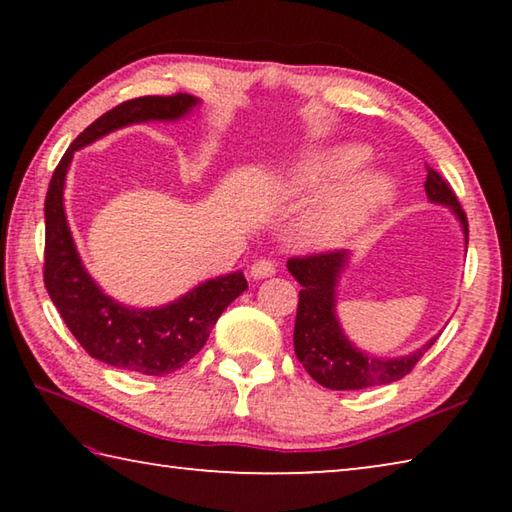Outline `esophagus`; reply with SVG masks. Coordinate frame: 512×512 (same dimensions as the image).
<instances>
[{
	"mask_svg": "<svg viewBox=\"0 0 512 512\" xmlns=\"http://www.w3.org/2000/svg\"><path fill=\"white\" fill-rule=\"evenodd\" d=\"M271 275H275V264L271 259H257V262L250 266V277H253V280H264V277Z\"/></svg>",
	"mask_w": 512,
	"mask_h": 512,
	"instance_id": "esophagus-1",
	"label": "esophagus"
}]
</instances>
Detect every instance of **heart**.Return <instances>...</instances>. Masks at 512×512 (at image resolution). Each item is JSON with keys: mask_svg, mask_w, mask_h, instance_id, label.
Returning <instances> with one entry per match:
<instances>
[{"mask_svg": "<svg viewBox=\"0 0 512 512\" xmlns=\"http://www.w3.org/2000/svg\"><path fill=\"white\" fill-rule=\"evenodd\" d=\"M370 160L361 144H341L311 153L284 173L289 192H318L342 183ZM350 178V177H349ZM351 179V178H350ZM348 180V179H347ZM349 181V180H348ZM393 180L381 171H363L323 198L302 223V237L314 248H339L366 228L372 216L393 201Z\"/></svg>", "mask_w": 512, "mask_h": 512, "instance_id": "obj_1", "label": "heart"}]
</instances>
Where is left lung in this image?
<instances>
[{"label":"left lung","instance_id":"left-lung-1","mask_svg":"<svg viewBox=\"0 0 512 512\" xmlns=\"http://www.w3.org/2000/svg\"><path fill=\"white\" fill-rule=\"evenodd\" d=\"M424 189H427L431 203L445 205L456 214L467 244V216L447 180L436 169L427 167ZM348 257V250H329V253L291 257L287 262L289 273L302 287L296 329H293L296 357L311 379L332 391H359V388L391 384V381L402 379L438 339L433 336L420 350L397 359L372 357V354L354 348L336 318V287L348 266Z\"/></svg>","mask_w":512,"mask_h":512}]
</instances>
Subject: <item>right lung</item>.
I'll return each mask as SVG.
<instances>
[{
	"label": "right lung",
	"instance_id": "1",
	"mask_svg": "<svg viewBox=\"0 0 512 512\" xmlns=\"http://www.w3.org/2000/svg\"><path fill=\"white\" fill-rule=\"evenodd\" d=\"M192 94L140 97L119 103L69 144L45 198V287L69 332L90 357L140 375H169L196 357L232 300L248 289L241 271L214 277L183 298L153 309L126 307L106 296L85 271L69 232L63 189L74 153L117 128L142 121H176L192 112Z\"/></svg>",
	"mask_w": 512,
	"mask_h": 512
}]
</instances>
